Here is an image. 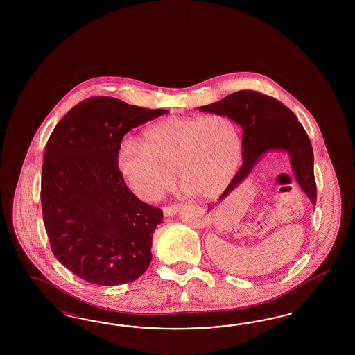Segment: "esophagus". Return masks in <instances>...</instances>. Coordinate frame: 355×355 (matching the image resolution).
Listing matches in <instances>:
<instances>
[{
	"label": "esophagus",
	"instance_id": "esophagus-1",
	"mask_svg": "<svg viewBox=\"0 0 355 355\" xmlns=\"http://www.w3.org/2000/svg\"><path fill=\"white\" fill-rule=\"evenodd\" d=\"M180 209H181V205H168V207H164V216H174L177 215L178 212H180Z\"/></svg>",
	"mask_w": 355,
	"mask_h": 355
}]
</instances>
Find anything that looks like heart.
<instances>
[{"instance_id":"b5f03b06","label":"heart","mask_w":355,"mask_h":355,"mask_svg":"<svg viewBox=\"0 0 355 355\" xmlns=\"http://www.w3.org/2000/svg\"><path fill=\"white\" fill-rule=\"evenodd\" d=\"M242 156L236 121L225 114L168 117L152 125L143 141L125 138L117 168L131 191L156 202L177 182L186 193L211 199L233 181Z\"/></svg>"}]
</instances>
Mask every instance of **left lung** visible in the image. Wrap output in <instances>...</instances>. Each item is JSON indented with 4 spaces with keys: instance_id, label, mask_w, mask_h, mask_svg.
<instances>
[{
    "instance_id": "left-lung-1",
    "label": "left lung",
    "mask_w": 355,
    "mask_h": 355,
    "mask_svg": "<svg viewBox=\"0 0 355 355\" xmlns=\"http://www.w3.org/2000/svg\"><path fill=\"white\" fill-rule=\"evenodd\" d=\"M199 110L225 114L243 130V164L220 196V200L248 178L261 156L269 150H285L289 155L295 181L310 198L312 205H316L311 141L289 107L273 97L243 89L230 94L217 103L200 107ZM208 208L211 209V205Z\"/></svg>"
}]
</instances>
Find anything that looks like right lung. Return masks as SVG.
Here are the masks:
<instances>
[{
  "mask_svg": "<svg viewBox=\"0 0 355 355\" xmlns=\"http://www.w3.org/2000/svg\"><path fill=\"white\" fill-rule=\"evenodd\" d=\"M166 113L91 97L51 134L42 171L44 225L54 257L79 279L116 286L148 268L162 211L131 193L116 153L130 130Z\"/></svg>",
  "mask_w": 355,
  "mask_h": 355,
  "instance_id": "right-lung-1",
  "label": "right lung"
}]
</instances>
